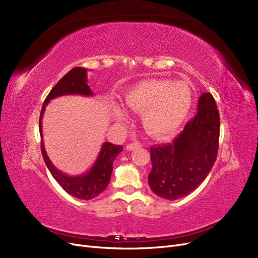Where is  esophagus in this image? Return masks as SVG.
Instances as JSON below:
<instances>
[{
    "label": "esophagus",
    "mask_w": 258,
    "mask_h": 258,
    "mask_svg": "<svg viewBox=\"0 0 258 258\" xmlns=\"http://www.w3.org/2000/svg\"><path fill=\"white\" fill-rule=\"evenodd\" d=\"M141 147H142V144L139 143V142H132V143H128L126 145V149L128 151H132L134 149H138V148H141Z\"/></svg>",
    "instance_id": "1"
}]
</instances>
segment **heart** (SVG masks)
<instances>
[{
    "label": "heart",
    "instance_id": "heart-1",
    "mask_svg": "<svg viewBox=\"0 0 258 258\" xmlns=\"http://www.w3.org/2000/svg\"><path fill=\"white\" fill-rule=\"evenodd\" d=\"M127 108L142 114V125L149 135L166 138L182 125L191 110L193 92L183 80L150 79L133 85L124 96ZM118 121H124L126 114L121 108L114 110Z\"/></svg>",
    "mask_w": 258,
    "mask_h": 258
}]
</instances>
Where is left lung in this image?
Instances as JSON below:
<instances>
[{"label": "left lung", "instance_id": "obj_1", "mask_svg": "<svg viewBox=\"0 0 258 258\" xmlns=\"http://www.w3.org/2000/svg\"><path fill=\"white\" fill-rule=\"evenodd\" d=\"M197 110L172 143L151 147L149 185L159 197L176 200L192 193L215 163L220 118L210 93L200 96Z\"/></svg>", "mask_w": 258, "mask_h": 258}]
</instances>
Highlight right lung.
<instances>
[{"mask_svg": "<svg viewBox=\"0 0 258 258\" xmlns=\"http://www.w3.org/2000/svg\"><path fill=\"white\" fill-rule=\"evenodd\" d=\"M86 69L83 67H75L67 73L60 81L53 86V88L47 95L45 101L41 109L39 120V130L41 135V151L43 159L46 163L49 172L57 182L62 186L65 192L78 198L89 200L95 198L100 193H102L110 180L111 171H113V162L118 154L123 150L121 145H116L110 142L102 144L101 151L99 153L98 158L92 169L87 173L79 176H69L60 172L49 160L48 156L44 149L43 135H42V118L46 105L51 99H54L64 95H83L93 96V92L87 85Z\"/></svg>", "mask_w": 258, "mask_h": 258, "instance_id": "add662e5", "label": "right lung"}]
</instances>
